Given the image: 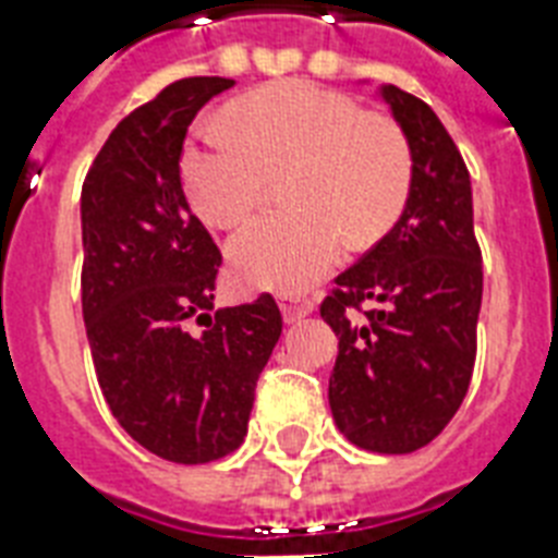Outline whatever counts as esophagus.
<instances>
[{
    "label": "esophagus",
    "instance_id": "1",
    "mask_svg": "<svg viewBox=\"0 0 558 558\" xmlns=\"http://www.w3.org/2000/svg\"><path fill=\"white\" fill-rule=\"evenodd\" d=\"M312 310H315V303H312L310 298H294V294L280 298V312H283V320H287V324L306 318Z\"/></svg>",
    "mask_w": 558,
    "mask_h": 558
}]
</instances>
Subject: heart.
I'll list each match as a JSON object with an SVG mask.
<instances>
[{"label": "heart", "instance_id": "1", "mask_svg": "<svg viewBox=\"0 0 558 558\" xmlns=\"http://www.w3.org/2000/svg\"><path fill=\"white\" fill-rule=\"evenodd\" d=\"M234 129L206 125L180 160L185 197L217 229H234L264 203L269 177L287 174L292 208L266 215L229 243L248 289L303 292L341 257V234L369 246L407 203L412 157L404 134L355 99L312 83H280L229 108Z\"/></svg>", "mask_w": 558, "mask_h": 558}]
</instances>
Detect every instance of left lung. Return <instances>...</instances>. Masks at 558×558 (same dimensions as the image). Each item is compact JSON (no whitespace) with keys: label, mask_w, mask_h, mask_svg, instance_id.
<instances>
[{"label":"left lung","mask_w":558,"mask_h":558,"mask_svg":"<svg viewBox=\"0 0 558 558\" xmlns=\"http://www.w3.org/2000/svg\"><path fill=\"white\" fill-rule=\"evenodd\" d=\"M378 94L410 146V194L398 223L335 278L320 318L338 335L335 424L361 450L401 456L433 441L468 396L482 248L470 171L436 111L396 85Z\"/></svg>","instance_id":"1"}]
</instances>
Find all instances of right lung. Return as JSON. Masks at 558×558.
<instances>
[{"label":"right lung","mask_w":558,"mask_h":558,"mask_svg":"<svg viewBox=\"0 0 558 558\" xmlns=\"http://www.w3.org/2000/svg\"><path fill=\"white\" fill-rule=\"evenodd\" d=\"M226 76L162 88L111 131L88 169L83 318L106 404L148 452L206 464L238 450L280 338L271 294L215 310L220 248L180 183L185 131ZM207 329L194 336L187 324Z\"/></svg>","instance_id":"right-lung-1"}]
</instances>
